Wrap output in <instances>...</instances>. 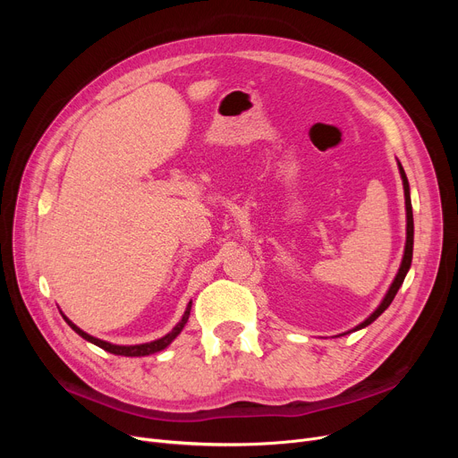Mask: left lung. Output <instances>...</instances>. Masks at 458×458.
Instances as JSON below:
<instances>
[{
    "instance_id": "obj_1",
    "label": "left lung",
    "mask_w": 458,
    "mask_h": 458,
    "mask_svg": "<svg viewBox=\"0 0 458 458\" xmlns=\"http://www.w3.org/2000/svg\"><path fill=\"white\" fill-rule=\"evenodd\" d=\"M399 173H401V178H403V187H404V204H406V245H404L403 263H401L399 273H397V276H395V280H394L392 287L388 290L386 297H384V301L380 302V306L373 311V314H371L364 323H360L354 330H360V328H364V327L371 325V323H373V321L382 314V311L386 310V308L392 304V301L395 299V295H397V292H399V287H401V284H403V280H404V276H406L408 269H411V263H412V249H414V216H412V202H411V187H408V180H406L404 168L401 166V163H399Z\"/></svg>"
}]
</instances>
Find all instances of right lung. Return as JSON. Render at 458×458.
<instances>
[{
  "label": "right lung",
  "mask_w": 458,
  "mask_h": 458,
  "mask_svg": "<svg viewBox=\"0 0 458 458\" xmlns=\"http://www.w3.org/2000/svg\"><path fill=\"white\" fill-rule=\"evenodd\" d=\"M189 314H191V302L187 304V310H185V314H183L182 321H180L171 332H168L166 335H163L161 340H156V342H150V344H142V345H113V344H107V342H104V340L92 338V335H89L87 332H83L81 328H78L66 316H63V318H64V321L70 325V328L74 330L76 334H80L83 340H87V342H90V344H94V345H98L100 349H104V351H107V352L120 354V356H147V354L163 351L168 344H171V342L176 338V335L182 332V328L185 327V323H187V319H189Z\"/></svg>",
  "instance_id": "obj_1"
}]
</instances>
